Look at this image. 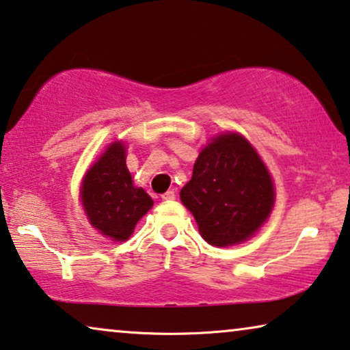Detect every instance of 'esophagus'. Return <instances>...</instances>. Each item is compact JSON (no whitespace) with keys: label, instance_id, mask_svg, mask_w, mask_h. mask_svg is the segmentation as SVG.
Listing matches in <instances>:
<instances>
[{"label":"esophagus","instance_id":"1","mask_svg":"<svg viewBox=\"0 0 350 350\" xmlns=\"http://www.w3.org/2000/svg\"><path fill=\"white\" fill-rule=\"evenodd\" d=\"M175 196H176L175 191L174 189H169L167 192H164V194L161 196V197H163V200H174Z\"/></svg>","mask_w":350,"mask_h":350}]
</instances>
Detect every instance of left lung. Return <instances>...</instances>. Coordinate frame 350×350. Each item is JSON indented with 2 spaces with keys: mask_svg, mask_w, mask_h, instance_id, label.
<instances>
[{
  "mask_svg": "<svg viewBox=\"0 0 350 350\" xmlns=\"http://www.w3.org/2000/svg\"><path fill=\"white\" fill-rule=\"evenodd\" d=\"M213 246L245 241L270 215L275 189L259 154L238 134H222L200 151L180 192Z\"/></svg>",
  "mask_w": 350,
  "mask_h": 350,
  "instance_id": "8db88e82",
  "label": "left lung"
}]
</instances>
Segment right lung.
Instances as JSON below:
<instances>
[{
  "label": "right lung",
  "instance_id": "right-lung-1",
  "mask_svg": "<svg viewBox=\"0 0 350 350\" xmlns=\"http://www.w3.org/2000/svg\"><path fill=\"white\" fill-rule=\"evenodd\" d=\"M124 151L120 142L110 145L82 185V205L90 222L115 241L128 240L137 221L153 205L142 187H134Z\"/></svg>",
  "mask_w": 350,
  "mask_h": 350
}]
</instances>
